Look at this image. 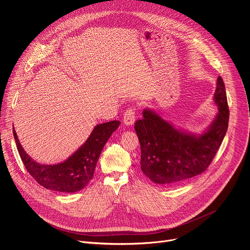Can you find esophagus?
<instances>
[{
	"label": "esophagus",
	"mask_w": 250,
	"mask_h": 250,
	"mask_svg": "<svg viewBox=\"0 0 250 250\" xmlns=\"http://www.w3.org/2000/svg\"><path fill=\"white\" fill-rule=\"evenodd\" d=\"M134 121H135V109L129 108L124 114V123L125 125H133Z\"/></svg>",
	"instance_id": "34e87169"
}]
</instances>
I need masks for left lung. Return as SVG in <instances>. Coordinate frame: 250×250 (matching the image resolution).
I'll use <instances>...</instances> for the list:
<instances>
[{"label": "left lung", "instance_id": "left-lung-1", "mask_svg": "<svg viewBox=\"0 0 250 250\" xmlns=\"http://www.w3.org/2000/svg\"><path fill=\"white\" fill-rule=\"evenodd\" d=\"M212 99L218 114L202 133L176 126L152 109L142 111L144 118L135 122L134 129L141 148L140 169L152 182L166 187L179 185L210 164L229 125L227 93L221 76Z\"/></svg>", "mask_w": 250, "mask_h": 250}]
</instances>
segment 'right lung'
<instances>
[{"instance_id":"right-lung-1","label":"right lung","mask_w":250,"mask_h":250,"mask_svg":"<svg viewBox=\"0 0 250 250\" xmlns=\"http://www.w3.org/2000/svg\"><path fill=\"white\" fill-rule=\"evenodd\" d=\"M120 125V121L97 125L74 153L56 164H42L32 159L22 148L15 127L13 132L20 156L35 181L51 191L75 193L85 188L93 178L101 151Z\"/></svg>"}]
</instances>
